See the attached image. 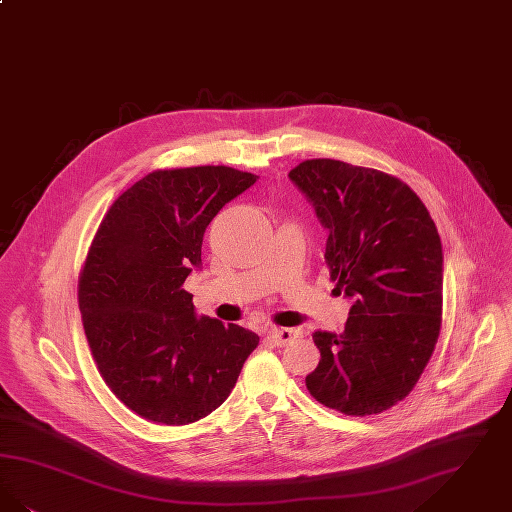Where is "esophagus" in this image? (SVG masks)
<instances>
[{"mask_svg":"<svg viewBox=\"0 0 512 512\" xmlns=\"http://www.w3.org/2000/svg\"><path fill=\"white\" fill-rule=\"evenodd\" d=\"M266 335H268V339H270L274 345L284 347V345H289L291 341H295V339L299 337V331L291 328H272L268 329Z\"/></svg>","mask_w":512,"mask_h":512,"instance_id":"1","label":"esophagus"}]
</instances>
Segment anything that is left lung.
Masks as SVG:
<instances>
[{
    "mask_svg": "<svg viewBox=\"0 0 512 512\" xmlns=\"http://www.w3.org/2000/svg\"><path fill=\"white\" fill-rule=\"evenodd\" d=\"M328 228L326 263L352 301L343 333L314 331L307 389L326 408L373 415L404 400L442 326L444 255L419 196L383 171L316 158L289 171Z\"/></svg>",
    "mask_w": 512,
    "mask_h": 512,
    "instance_id": "1",
    "label": "left lung"
}]
</instances>
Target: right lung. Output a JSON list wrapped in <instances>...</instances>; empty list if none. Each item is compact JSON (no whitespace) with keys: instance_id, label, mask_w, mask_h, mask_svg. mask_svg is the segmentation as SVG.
Wrapping results in <instances>:
<instances>
[{"instance_id":"1","label":"right lung","mask_w":512,"mask_h":512,"mask_svg":"<svg viewBox=\"0 0 512 512\" xmlns=\"http://www.w3.org/2000/svg\"><path fill=\"white\" fill-rule=\"evenodd\" d=\"M257 181L226 165L158 169L106 211L78 282L99 373L131 411L188 425L234 389L259 335L196 316L183 284L202 265L207 225Z\"/></svg>"}]
</instances>
